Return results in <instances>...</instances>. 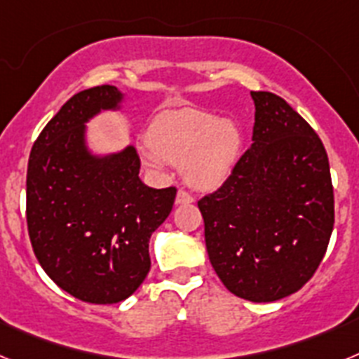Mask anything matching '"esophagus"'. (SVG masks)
<instances>
[{"instance_id": "esophagus-1", "label": "esophagus", "mask_w": 359, "mask_h": 359, "mask_svg": "<svg viewBox=\"0 0 359 359\" xmlns=\"http://www.w3.org/2000/svg\"><path fill=\"white\" fill-rule=\"evenodd\" d=\"M176 203L177 205H189V203H194V198L189 192H185V190H177Z\"/></svg>"}]
</instances>
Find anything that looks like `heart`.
I'll return each mask as SVG.
<instances>
[{
  "mask_svg": "<svg viewBox=\"0 0 359 359\" xmlns=\"http://www.w3.org/2000/svg\"><path fill=\"white\" fill-rule=\"evenodd\" d=\"M145 161L182 167L187 183L215 190L233 174L243 151V133L230 118H217L207 109L183 107L163 111L147 133Z\"/></svg>",
  "mask_w": 359,
  "mask_h": 359,
  "instance_id": "heart-1",
  "label": "heart"
}]
</instances>
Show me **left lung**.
<instances>
[{
	"label": "left lung",
	"mask_w": 359,
	"mask_h": 359,
	"mask_svg": "<svg viewBox=\"0 0 359 359\" xmlns=\"http://www.w3.org/2000/svg\"><path fill=\"white\" fill-rule=\"evenodd\" d=\"M252 98V147L198 207L208 259L226 290L275 302L315 275L334 226V196L327 152L309 123L269 91Z\"/></svg>",
	"instance_id": "1"
}]
</instances>
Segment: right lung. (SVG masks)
<instances>
[{
  "mask_svg": "<svg viewBox=\"0 0 359 359\" xmlns=\"http://www.w3.org/2000/svg\"><path fill=\"white\" fill-rule=\"evenodd\" d=\"M123 93L95 86L73 95L34 142L27 172V223L41 268L90 304L131 297L151 269L149 239L172 210L176 189L140 180L136 149L93 154L86 123L118 111Z\"/></svg>",
  "mask_w": 359,
  "mask_h": 359,
  "instance_id": "1",
  "label": "right lung"
}]
</instances>
